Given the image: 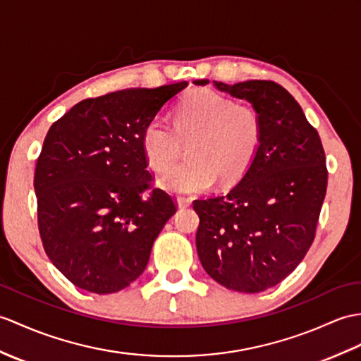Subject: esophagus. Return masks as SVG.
I'll return each mask as SVG.
<instances>
[{"label": "esophagus", "mask_w": 361, "mask_h": 361, "mask_svg": "<svg viewBox=\"0 0 361 361\" xmlns=\"http://www.w3.org/2000/svg\"><path fill=\"white\" fill-rule=\"evenodd\" d=\"M177 204H178L180 209L189 207L190 206V200L189 198H184V197H177Z\"/></svg>", "instance_id": "obj_1"}]
</instances>
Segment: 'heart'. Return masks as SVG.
I'll return each instance as SVG.
<instances>
[{"label":"heart","instance_id":"obj_1","mask_svg":"<svg viewBox=\"0 0 361 361\" xmlns=\"http://www.w3.org/2000/svg\"><path fill=\"white\" fill-rule=\"evenodd\" d=\"M262 135V121L252 106L209 89L184 95L175 107L173 128L163 116H155L141 132V150L147 164L166 172L181 154L184 160L160 180L172 194H194L211 188L216 177L233 181L252 160Z\"/></svg>","mask_w":361,"mask_h":361}]
</instances>
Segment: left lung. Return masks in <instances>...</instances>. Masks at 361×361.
<instances>
[{"mask_svg":"<svg viewBox=\"0 0 361 361\" xmlns=\"http://www.w3.org/2000/svg\"><path fill=\"white\" fill-rule=\"evenodd\" d=\"M194 85L206 86L209 80ZM214 86L252 104L262 135L228 194L194 201L197 252L221 286L255 294L286 279L312 245L328 186L324 150L303 109L276 82Z\"/></svg>","mask_w":361,"mask_h":361,"instance_id":"left-lung-1","label":"left lung"}]
</instances>
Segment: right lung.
<instances>
[{
	"label": "right lung",
	"mask_w": 361,
	"mask_h": 361,
	"mask_svg": "<svg viewBox=\"0 0 361 361\" xmlns=\"http://www.w3.org/2000/svg\"><path fill=\"white\" fill-rule=\"evenodd\" d=\"M186 81L82 99L52 124L37 160L38 229L50 262L95 294L128 288L177 211L141 150V132Z\"/></svg>",
	"instance_id": "right-lung-1"
}]
</instances>
